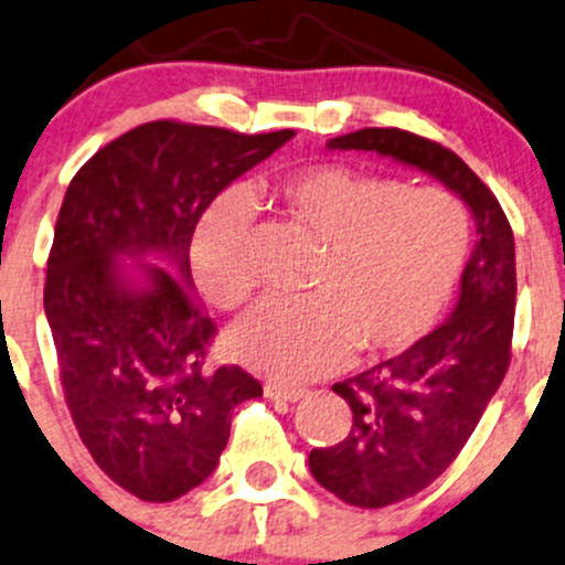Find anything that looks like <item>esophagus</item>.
<instances>
[{
	"instance_id": "1",
	"label": "esophagus",
	"mask_w": 565,
	"mask_h": 565,
	"mask_svg": "<svg viewBox=\"0 0 565 565\" xmlns=\"http://www.w3.org/2000/svg\"><path fill=\"white\" fill-rule=\"evenodd\" d=\"M265 397H270V401L298 403L300 397H306V390H302V387H284V384L267 382V384H265Z\"/></svg>"
}]
</instances>
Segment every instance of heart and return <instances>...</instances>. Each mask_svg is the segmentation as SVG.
<instances>
[{"instance_id": "b5f03b06", "label": "heart", "mask_w": 565, "mask_h": 565, "mask_svg": "<svg viewBox=\"0 0 565 565\" xmlns=\"http://www.w3.org/2000/svg\"><path fill=\"white\" fill-rule=\"evenodd\" d=\"M278 207L322 243L302 300L267 298L230 330V354L278 382H306L360 354H397L433 330L452 300L471 246L455 194L343 164H313L270 183ZM252 203L218 198L192 237V273L216 308L252 295Z\"/></svg>"}]
</instances>
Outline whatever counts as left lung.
<instances>
[{
	"instance_id": "obj_1",
	"label": "left lung",
	"mask_w": 565,
	"mask_h": 565,
	"mask_svg": "<svg viewBox=\"0 0 565 565\" xmlns=\"http://www.w3.org/2000/svg\"><path fill=\"white\" fill-rule=\"evenodd\" d=\"M328 148L376 151L436 178L477 224L447 322L397 358L332 384L352 406V430L335 447L308 455L324 490L352 507L382 509L417 495L452 466L507 376L518 298L514 235L495 194L438 142L367 127L328 140Z\"/></svg>"
}]
</instances>
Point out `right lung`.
Instances as JSON below:
<instances>
[{
	"mask_svg": "<svg viewBox=\"0 0 565 565\" xmlns=\"http://www.w3.org/2000/svg\"><path fill=\"white\" fill-rule=\"evenodd\" d=\"M292 138L151 121L99 148L70 181L45 319L81 441L140 501L168 503L203 484L233 408L263 395L237 365L205 371L216 324L194 295L189 246L205 207Z\"/></svg>",
	"mask_w": 565,
	"mask_h": 565,
	"instance_id": "add662e5",
	"label": "right lung"
}]
</instances>
